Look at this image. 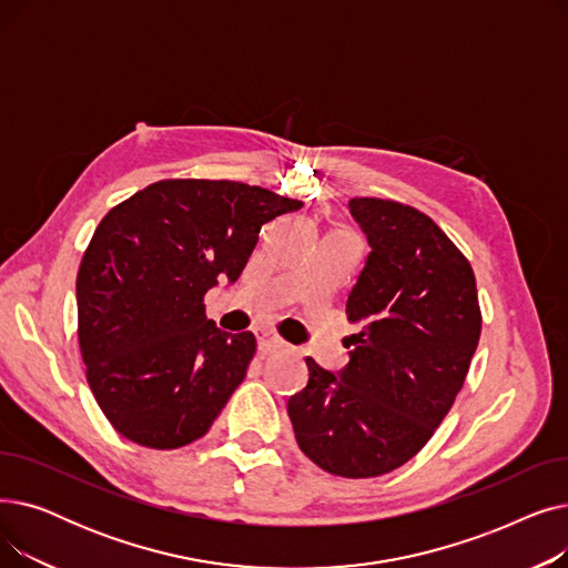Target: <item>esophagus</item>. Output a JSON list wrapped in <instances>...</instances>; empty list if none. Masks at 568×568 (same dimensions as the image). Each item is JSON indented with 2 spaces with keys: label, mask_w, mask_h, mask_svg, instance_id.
Returning a JSON list of instances; mask_svg holds the SVG:
<instances>
[{
  "label": "esophagus",
  "mask_w": 568,
  "mask_h": 568,
  "mask_svg": "<svg viewBox=\"0 0 568 568\" xmlns=\"http://www.w3.org/2000/svg\"><path fill=\"white\" fill-rule=\"evenodd\" d=\"M255 334H257V349L262 354H272V352H276V349H281L285 345L281 341V336L276 332H272V329H257Z\"/></svg>",
  "instance_id": "obj_1"
}]
</instances>
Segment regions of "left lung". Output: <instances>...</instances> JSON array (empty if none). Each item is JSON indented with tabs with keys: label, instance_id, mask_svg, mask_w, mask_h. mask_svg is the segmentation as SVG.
Wrapping results in <instances>:
<instances>
[{
	"label": "left lung",
	"instance_id": "left-lung-1",
	"mask_svg": "<svg viewBox=\"0 0 568 568\" xmlns=\"http://www.w3.org/2000/svg\"><path fill=\"white\" fill-rule=\"evenodd\" d=\"M371 255L347 296L359 324L349 364L287 400L300 449L324 471L371 479L419 454L449 414L481 336L469 260L419 209L352 197Z\"/></svg>",
	"mask_w": 568,
	"mask_h": 568
}]
</instances>
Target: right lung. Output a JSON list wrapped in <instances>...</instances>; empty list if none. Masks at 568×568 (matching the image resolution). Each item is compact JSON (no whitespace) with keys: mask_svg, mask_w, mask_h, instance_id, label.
Listing matches in <instances>:
<instances>
[{"mask_svg":"<svg viewBox=\"0 0 568 568\" xmlns=\"http://www.w3.org/2000/svg\"><path fill=\"white\" fill-rule=\"evenodd\" d=\"M304 202L227 179H163L99 223L75 281L87 382L112 428L149 449L200 439L246 377L255 336L204 315L264 223Z\"/></svg>","mask_w":568,"mask_h":568,"instance_id":"1","label":"right lung"}]
</instances>
